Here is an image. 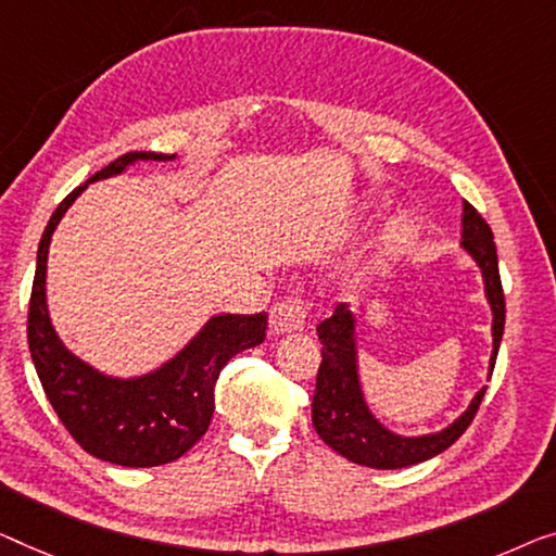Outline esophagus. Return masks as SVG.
Listing matches in <instances>:
<instances>
[{
  "instance_id": "obj_1",
  "label": "esophagus",
  "mask_w": 556,
  "mask_h": 556,
  "mask_svg": "<svg viewBox=\"0 0 556 556\" xmlns=\"http://www.w3.org/2000/svg\"><path fill=\"white\" fill-rule=\"evenodd\" d=\"M306 325V304L302 296H287L269 312L271 334H287V331H302Z\"/></svg>"
}]
</instances>
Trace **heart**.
Returning <instances> with one entry per match:
<instances>
[{
	"label": "heart",
	"mask_w": 556,
	"mask_h": 556,
	"mask_svg": "<svg viewBox=\"0 0 556 556\" xmlns=\"http://www.w3.org/2000/svg\"><path fill=\"white\" fill-rule=\"evenodd\" d=\"M407 237H409V227L407 225H396L392 231H389V242H387V247L389 250H400V247L407 242Z\"/></svg>",
	"instance_id": "1"
}]
</instances>
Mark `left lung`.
Returning a JSON list of instances; mask_svg holds the SVG:
<instances>
[{
    "mask_svg": "<svg viewBox=\"0 0 556 556\" xmlns=\"http://www.w3.org/2000/svg\"><path fill=\"white\" fill-rule=\"evenodd\" d=\"M462 247L477 267L482 269L484 294L492 306V359L490 377L494 371L496 352L504 334V292L496 262L494 235L475 206L464 202L462 210ZM321 342V364L317 371V387L312 396V425L337 454L354 464L371 469H402L427 462L442 454L467 432L486 387L479 389L467 412L459 414L442 432L402 437L387 429L364 400L357 364V319L346 304H337L334 314L317 327Z\"/></svg>",
    "mask_w": 556,
    "mask_h": 556,
    "instance_id": "left-lung-1",
    "label": "left lung"
}]
</instances>
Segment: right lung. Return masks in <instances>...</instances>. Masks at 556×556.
I'll return each mask as SVG.
<instances>
[{"instance_id":"obj_1","label":"right lung","mask_w":556,"mask_h":556,"mask_svg":"<svg viewBox=\"0 0 556 556\" xmlns=\"http://www.w3.org/2000/svg\"><path fill=\"white\" fill-rule=\"evenodd\" d=\"M174 154L127 152L62 199L39 239L27 339L39 382L66 432L81 450L119 467H160L192 450L214 414V384L225 364L267 337V314H217L160 369L142 377H106L66 350L47 309V254L64 212L89 181L122 174L135 162Z\"/></svg>"}]
</instances>
